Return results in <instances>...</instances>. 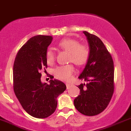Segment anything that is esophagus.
<instances>
[{
  "instance_id": "obj_1",
  "label": "esophagus",
  "mask_w": 131,
  "mask_h": 131,
  "mask_svg": "<svg viewBox=\"0 0 131 131\" xmlns=\"http://www.w3.org/2000/svg\"><path fill=\"white\" fill-rule=\"evenodd\" d=\"M66 85H67V89H68L70 87H71V86H72V85L71 83H66Z\"/></svg>"
}]
</instances>
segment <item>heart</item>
<instances>
[{"instance_id":"1","label":"heart","mask_w":131,"mask_h":131,"mask_svg":"<svg viewBox=\"0 0 131 131\" xmlns=\"http://www.w3.org/2000/svg\"><path fill=\"white\" fill-rule=\"evenodd\" d=\"M60 48L69 53L68 61L72 62L77 66H83L89 61L90 50L89 46L85 44H80L77 40L65 39L58 44ZM45 58L48 64H52L55 61V53L51 49L46 52ZM74 72V67L72 64L59 66L54 70V74L57 78L61 80H69Z\"/></svg>"}]
</instances>
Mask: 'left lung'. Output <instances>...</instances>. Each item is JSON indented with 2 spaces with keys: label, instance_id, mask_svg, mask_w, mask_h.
I'll return each mask as SVG.
<instances>
[{
  "label": "left lung",
  "instance_id": "8db88e82",
  "mask_svg": "<svg viewBox=\"0 0 131 131\" xmlns=\"http://www.w3.org/2000/svg\"><path fill=\"white\" fill-rule=\"evenodd\" d=\"M90 56L79 79L85 81L78 86L80 94L74 106L84 115L95 116L104 111L114 90V62L111 53L98 37L86 31Z\"/></svg>",
  "mask_w": 131,
  "mask_h": 131
}]
</instances>
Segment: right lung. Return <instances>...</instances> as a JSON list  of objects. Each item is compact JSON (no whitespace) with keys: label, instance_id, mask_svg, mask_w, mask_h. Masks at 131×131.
<instances>
[{"label":"right lung","instance_id":"1","mask_svg":"<svg viewBox=\"0 0 131 131\" xmlns=\"http://www.w3.org/2000/svg\"><path fill=\"white\" fill-rule=\"evenodd\" d=\"M52 39L41 35L30 38L17 52L13 64L15 94L24 111L37 118L52 114L57 108V97L67 89L57 79H51L50 84L41 81L40 72L47 67L45 54Z\"/></svg>","mask_w":131,"mask_h":131}]
</instances>
